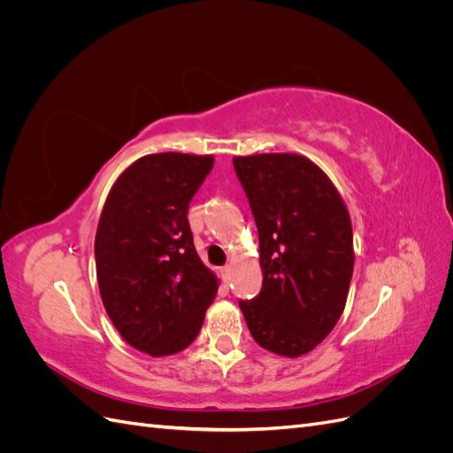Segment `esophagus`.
I'll list each match as a JSON object with an SVG mask.
<instances>
[{"label":"esophagus","mask_w":453,"mask_h":453,"mask_svg":"<svg viewBox=\"0 0 453 453\" xmlns=\"http://www.w3.org/2000/svg\"><path fill=\"white\" fill-rule=\"evenodd\" d=\"M230 272H232L230 265H226V266H223V268H221V278H223V281H226V283H228V280H230Z\"/></svg>","instance_id":"1"}]
</instances>
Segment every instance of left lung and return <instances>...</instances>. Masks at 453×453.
Wrapping results in <instances>:
<instances>
[{"label": "left lung", "instance_id": "1", "mask_svg": "<svg viewBox=\"0 0 453 453\" xmlns=\"http://www.w3.org/2000/svg\"><path fill=\"white\" fill-rule=\"evenodd\" d=\"M258 230L263 289L240 300L260 348L300 357L333 331L353 276V230L326 173L293 153L234 157Z\"/></svg>", "mask_w": 453, "mask_h": 453}]
</instances>
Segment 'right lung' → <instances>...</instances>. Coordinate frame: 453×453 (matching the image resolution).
<instances>
[{"label":"right lung","instance_id":"right-lung-1","mask_svg":"<svg viewBox=\"0 0 453 453\" xmlns=\"http://www.w3.org/2000/svg\"><path fill=\"white\" fill-rule=\"evenodd\" d=\"M211 168V155H147L104 203L94 242L102 303L119 334L150 357L193 344L217 295L187 219Z\"/></svg>","mask_w":453,"mask_h":453}]
</instances>
